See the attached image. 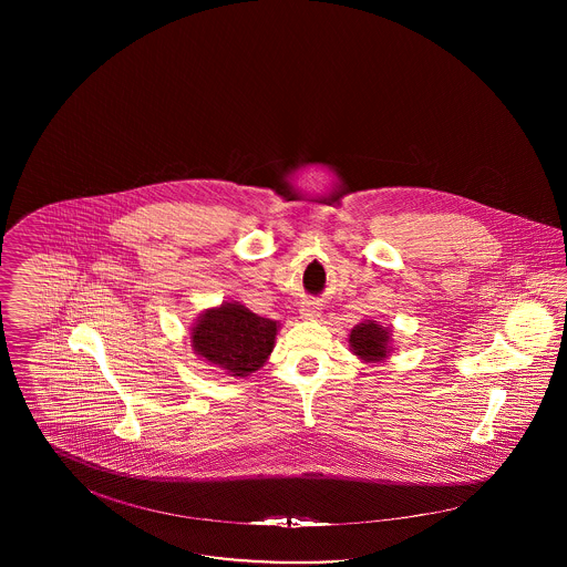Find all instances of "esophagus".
<instances>
[{
    "label": "esophagus",
    "instance_id": "1",
    "mask_svg": "<svg viewBox=\"0 0 567 567\" xmlns=\"http://www.w3.org/2000/svg\"><path fill=\"white\" fill-rule=\"evenodd\" d=\"M301 317H303V319H310V321L321 319V303H319V301H312V299L303 301V306H301Z\"/></svg>",
    "mask_w": 567,
    "mask_h": 567
}]
</instances>
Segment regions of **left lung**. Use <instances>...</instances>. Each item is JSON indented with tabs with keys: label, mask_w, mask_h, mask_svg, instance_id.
I'll use <instances>...</instances> for the list:
<instances>
[{
	"label": "left lung",
	"mask_w": 567,
	"mask_h": 567,
	"mask_svg": "<svg viewBox=\"0 0 567 567\" xmlns=\"http://www.w3.org/2000/svg\"><path fill=\"white\" fill-rule=\"evenodd\" d=\"M351 349L365 361H380L386 357V342H389V329H382V324L361 323L351 331Z\"/></svg>",
	"instance_id": "obj_1"
}]
</instances>
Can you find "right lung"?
I'll use <instances>...</instances> for the list:
<instances>
[{
    "instance_id": "1",
    "label": "right lung",
    "mask_w": 567,
    "mask_h": 567,
    "mask_svg": "<svg viewBox=\"0 0 567 567\" xmlns=\"http://www.w3.org/2000/svg\"><path fill=\"white\" fill-rule=\"evenodd\" d=\"M276 329V321L250 312L238 301H225L197 319L190 347L229 377H248L266 363Z\"/></svg>"
}]
</instances>
